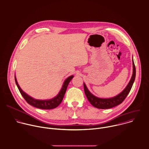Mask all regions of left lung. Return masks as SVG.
I'll use <instances>...</instances> for the list:
<instances>
[{"mask_svg": "<svg viewBox=\"0 0 149 149\" xmlns=\"http://www.w3.org/2000/svg\"><path fill=\"white\" fill-rule=\"evenodd\" d=\"M133 63V74L132 76V78L127 85V86L125 88V89L118 95L117 96L110 98V99H100L98 98L95 96H93L87 89L86 85L85 84H84V92L86 95V97L88 98V100L91 103V104L94 106L95 107H96L97 109H107L113 108L114 107H116L121 103L123 102V101L125 99L128 95L129 94L133 84L134 82V81L136 77V68L134 62V60L132 61Z\"/></svg>", "mask_w": 149, "mask_h": 149, "instance_id": "1", "label": "left lung"}]
</instances>
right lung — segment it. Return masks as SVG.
Returning a JSON list of instances; mask_svg holds the SVG:
<instances>
[{
    "label": "right lung",
    "instance_id": "add662e5",
    "mask_svg": "<svg viewBox=\"0 0 149 149\" xmlns=\"http://www.w3.org/2000/svg\"><path fill=\"white\" fill-rule=\"evenodd\" d=\"M73 77H74V76L71 75V76L69 77L68 78H67L65 79V81H64V84L62 87V89H61L58 95L54 98H53L51 100H36V99H33L32 97H31L29 96H28V95H26L25 93H24L22 91V89L20 88V87L19 86V85L17 83L15 77V81L16 85L18 87V89L19 92L21 93V94L22 96V97H24V99L26 100V102L29 104H30L35 107L38 108V109L50 110V109H53L57 107L61 103V102L63 99L64 96L65 95V93L66 92L68 84L70 83V81L72 79Z\"/></svg>",
    "mask_w": 149,
    "mask_h": 149
}]
</instances>
